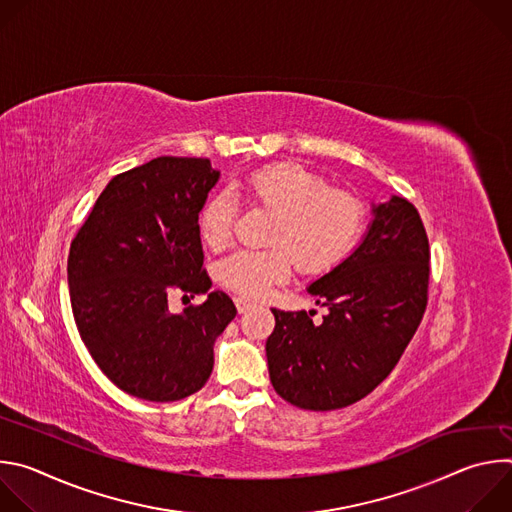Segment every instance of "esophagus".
Masks as SVG:
<instances>
[{
  "label": "esophagus",
  "instance_id": "obj_1",
  "mask_svg": "<svg viewBox=\"0 0 512 512\" xmlns=\"http://www.w3.org/2000/svg\"><path fill=\"white\" fill-rule=\"evenodd\" d=\"M235 304H237V310H239L241 314L247 312V310H251V308H255V304L249 302V300H245V298H235Z\"/></svg>",
  "mask_w": 512,
  "mask_h": 512
}]
</instances>
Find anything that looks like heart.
<instances>
[{
    "instance_id": "b5f03b06",
    "label": "heart",
    "mask_w": 512,
    "mask_h": 512,
    "mask_svg": "<svg viewBox=\"0 0 512 512\" xmlns=\"http://www.w3.org/2000/svg\"><path fill=\"white\" fill-rule=\"evenodd\" d=\"M235 190L273 212L265 235L271 247L233 253L218 267L221 283L243 298H263L287 281L294 261L312 275L334 269L367 229V208L356 194L328 186L324 176L300 164L259 168L237 182ZM233 223L231 198L218 194L200 212V237L210 249L221 251L233 239Z\"/></svg>"
}]
</instances>
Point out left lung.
Instances as JSON below:
<instances>
[{"label":"left lung","instance_id":"8db88e82","mask_svg":"<svg viewBox=\"0 0 512 512\" xmlns=\"http://www.w3.org/2000/svg\"><path fill=\"white\" fill-rule=\"evenodd\" d=\"M358 249L308 291L330 312L271 310L269 379L287 403L332 411L367 397L395 369L427 306L429 241L417 208L393 196Z\"/></svg>","mask_w":512,"mask_h":512}]
</instances>
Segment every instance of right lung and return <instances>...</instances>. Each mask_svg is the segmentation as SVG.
I'll list each match as a JSON object with an SVG mask.
<instances>
[{"instance_id":"obj_1","label":"right lung","mask_w":512,"mask_h":512,"mask_svg":"<svg viewBox=\"0 0 512 512\" xmlns=\"http://www.w3.org/2000/svg\"><path fill=\"white\" fill-rule=\"evenodd\" d=\"M221 172L162 156L117 174L70 243L68 289L97 367L145 401H180L212 373V344L237 308L225 291L172 314L174 294H206L198 212Z\"/></svg>"}]
</instances>
